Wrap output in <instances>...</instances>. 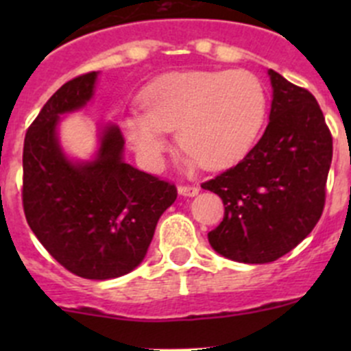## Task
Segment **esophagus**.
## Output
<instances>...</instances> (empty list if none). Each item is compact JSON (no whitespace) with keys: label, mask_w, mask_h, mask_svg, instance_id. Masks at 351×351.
Wrapping results in <instances>:
<instances>
[{"label":"esophagus","mask_w":351,"mask_h":351,"mask_svg":"<svg viewBox=\"0 0 351 351\" xmlns=\"http://www.w3.org/2000/svg\"><path fill=\"white\" fill-rule=\"evenodd\" d=\"M198 192H200V189L195 185H182L178 186V193L182 197H195L198 195Z\"/></svg>","instance_id":"obj_1"}]
</instances>
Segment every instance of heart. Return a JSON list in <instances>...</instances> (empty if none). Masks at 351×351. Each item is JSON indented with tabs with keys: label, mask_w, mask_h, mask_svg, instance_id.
I'll list each match as a JSON object with an SVG mask.
<instances>
[{
	"label": "heart",
	"mask_w": 351,
	"mask_h": 351,
	"mask_svg": "<svg viewBox=\"0 0 351 351\" xmlns=\"http://www.w3.org/2000/svg\"><path fill=\"white\" fill-rule=\"evenodd\" d=\"M143 110H127L120 129L141 165L156 169L169 147L168 132L190 166L224 169L250 153L265 120L267 97L246 71H175L141 91Z\"/></svg>",
	"instance_id": "b5f03b06"
}]
</instances>
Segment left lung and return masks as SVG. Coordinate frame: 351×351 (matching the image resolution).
Instances as JSON below:
<instances>
[{
  "label": "left lung",
  "mask_w": 351,
  "mask_h": 351,
  "mask_svg": "<svg viewBox=\"0 0 351 351\" xmlns=\"http://www.w3.org/2000/svg\"><path fill=\"white\" fill-rule=\"evenodd\" d=\"M268 77L271 108L261 139L234 168L202 185L224 202L208 243L239 263H270L309 236L323 214L332 158L316 98L274 69Z\"/></svg>",
  "instance_id": "left-lung-1"
}]
</instances>
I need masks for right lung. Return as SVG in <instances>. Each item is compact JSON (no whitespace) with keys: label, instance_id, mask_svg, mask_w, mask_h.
<instances>
[{"label":"right lung","instance_id":"right-lung-1","mask_svg":"<svg viewBox=\"0 0 351 351\" xmlns=\"http://www.w3.org/2000/svg\"><path fill=\"white\" fill-rule=\"evenodd\" d=\"M98 74L62 84L28 127L23 210L38 241L71 274L108 280L143 263L159 217L176 200V189L125 162L123 137L112 122L98 127V146L90 159L66 153L59 123L90 104Z\"/></svg>","mask_w":351,"mask_h":351}]
</instances>
